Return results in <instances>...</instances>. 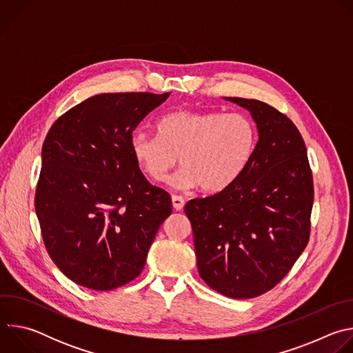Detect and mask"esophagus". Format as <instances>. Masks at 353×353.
Returning <instances> with one entry per match:
<instances>
[{
  "mask_svg": "<svg viewBox=\"0 0 353 353\" xmlns=\"http://www.w3.org/2000/svg\"><path fill=\"white\" fill-rule=\"evenodd\" d=\"M172 204L176 211H181L184 208V198L181 195H172Z\"/></svg>",
  "mask_w": 353,
  "mask_h": 353,
  "instance_id": "1",
  "label": "esophagus"
}]
</instances>
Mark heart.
<instances>
[{
    "mask_svg": "<svg viewBox=\"0 0 353 353\" xmlns=\"http://www.w3.org/2000/svg\"><path fill=\"white\" fill-rule=\"evenodd\" d=\"M257 145L254 123L241 113L176 110L162 116L157 134L135 132L130 139L139 170L154 181H163L177 165L183 169L172 179L177 188L199 185L218 192L229 187L253 158Z\"/></svg>",
    "mask_w": 353,
    "mask_h": 353,
    "instance_id": "1",
    "label": "heart"
}]
</instances>
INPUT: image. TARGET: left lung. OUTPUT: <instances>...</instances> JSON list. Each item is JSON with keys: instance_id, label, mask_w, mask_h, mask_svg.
<instances>
[{"instance_id": "left-lung-1", "label": "left lung", "mask_w": 353, "mask_h": 353, "mask_svg": "<svg viewBox=\"0 0 353 353\" xmlns=\"http://www.w3.org/2000/svg\"><path fill=\"white\" fill-rule=\"evenodd\" d=\"M226 99L257 124L253 158L229 187L188 201L184 212L199 276L223 296L251 299L275 288L306 248L313 174L305 141L288 116L256 99Z\"/></svg>"}]
</instances>
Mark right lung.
<instances>
[{"label":"right lung","mask_w":353,"mask_h":353,"mask_svg":"<svg viewBox=\"0 0 353 353\" xmlns=\"http://www.w3.org/2000/svg\"><path fill=\"white\" fill-rule=\"evenodd\" d=\"M169 94H96L46 135L34 210L48 256L81 286L113 290L134 281L172 214L170 194L145 179L130 148L132 131Z\"/></svg>","instance_id":"obj_1"}]
</instances>
